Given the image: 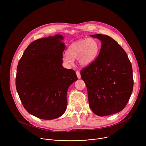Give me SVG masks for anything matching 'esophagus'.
Returning a JSON list of instances; mask_svg holds the SVG:
<instances>
[{"mask_svg": "<svg viewBox=\"0 0 146 146\" xmlns=\"http://www.w3.org/2000/svg\"><path fill=\"white\" fill-rule=\"evenodd\" d=\"M76 74H77V77H78V78H81V75H80V72H78V71H76Z\"/></svg>", "mask_w": 146, "mask_h": 146, "instance_id": "esophagus-1", "label": "esophagus"}]
</instances>
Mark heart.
<instances>
[{"label": "heart", "mask_w": 146, "mask_h": 146, "mask_svg": "<svg viewBox=\"0 0 146 146\" xmlns=\"http://www.w3.org/2000/svg\"><path fill=\"white\" fill-rule=\"evenodd\" d=\"M99 50V44L96 40L92 38L80 40L69 46L68 53L63 55V60L67 65H71L73 59H77L81 66H87L96 59Z\"/></svg>", "instance_id": "1"}]
</instances>
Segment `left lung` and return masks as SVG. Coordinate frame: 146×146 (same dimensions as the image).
<instances>
[{
  "mask_svg": "<svg viewBox=\"0 0 146 146\" xmlns=\"http://www.w3.org/2000/svg\"><path fill=\"white\" fill-rule=\"evenodd\" d=\"M101 41L99 54L91 64L82 69L89 105L99 116L118 113L126 106L133 87L132 68L127 53L111 37L91 35Z\"/></svg>",
  "mask_w": 146,
  "mask_h": 146,
  "instance_id": "1",
  "label": "left lung"
}]
</instances>
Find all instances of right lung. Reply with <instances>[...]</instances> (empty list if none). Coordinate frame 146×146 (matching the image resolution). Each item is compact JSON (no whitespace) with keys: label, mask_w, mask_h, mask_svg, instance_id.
<instances>
[{"label":"right lung","mask_w":146,"mask_h":146,"mask_svg":"<svg viewBox=\"0 0 146 146\" xmlns=\"http://www.w3.org/2000/svg\"><path fill=\"white\" fill-rule=\"evenodd\" d=\"M60 35L33 41L17 66L15 86L26 110L43 119L64 114L67 91L77 80L76 72L62 66L65 44Z\"/></svg>","instance_id":"add662e5"}]
</instances>
